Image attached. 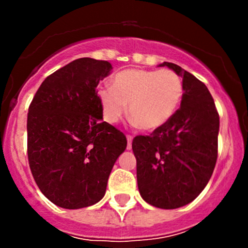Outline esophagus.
<instances>
[{"label": "esophagus", "mask_w": 248, "mask_h": 248, "mask_svg": "<svg viewBox=\"0 0 248 248\" xmlns=\"http://www.w3.org/2000/svg\"><path fill=\"white\" fill-rule=\"evenodd\" d=\"M127 150H131L132 149V137L131 136H127Z\"/></svg>", "instance_id": "esophagus-1"}]
</instances>
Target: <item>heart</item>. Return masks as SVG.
I'll return each mask as SVG.
<instances>
[{"mask_svg": "<svg viewBox=\"0 0 248 248\" xmlns=\"http://www.w3.org/2000/svg\"><path fill=\"white\" fill-rule=\"evenodd\" d=\"M104 119L119 121L127 111L144 131H156L168 124L181 104L184 84L170 69H124L112 79V86L97 91Z\"/></svg>", "mask_w": 248, "mask_h": 248, "instance_id": "b5f03b06", "label": "heart"}]
</instances>
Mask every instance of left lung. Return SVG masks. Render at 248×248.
<instances>
[{"mask_svg": "<svg viewBox=\"0 0 248 248\" xmlns=\"http://www.w3.org/2000/svg\"><path fill=\"white\" fill-rule=\"evenodd\" d=\"M158 66L182 78L180 109L150 136L136 137L132 149L141 198L152 206L170 210L193 202L209 182L217 161L219 116L201 80L175 63Z\"/></svg>", "mask_w": 248, "mask_h": 248, "instance_id": "obj_1", "label": "left lung"}]
</instances>
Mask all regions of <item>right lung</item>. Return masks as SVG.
Listing matches in <instances>:
<instances>
[{
    "mask_svg": "<svg viewBox=\"0 0 248 248\" xmlns=\"http://www.w3.org/2000/svg\"><path fill=\"white\" fill-rule=\"evenodd\" d=\"M108 61L82 57L42 82L27 114V155L42 193L63 209L101 201L115 162L126 150L122 132L103 120L99 81Z\"/></svg>",
    "mask_w": 248,
    "mask_h": 248,
    "instance_id": "add662e5",
    "label": "right lung"
}]
</instances>
